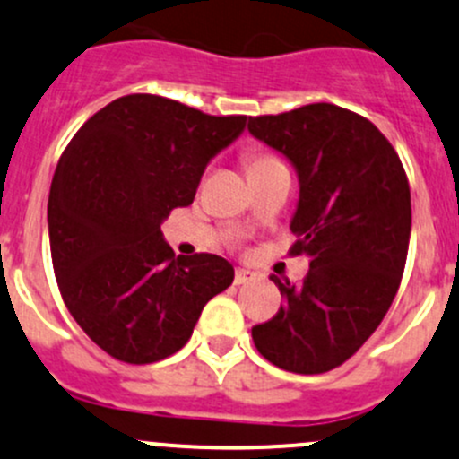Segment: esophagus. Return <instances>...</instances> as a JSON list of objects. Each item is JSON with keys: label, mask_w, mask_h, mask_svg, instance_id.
Returning a JSON list of instances; mask_svg holds the SVG:
<instances>
[{"label": "esophagus", "mask_w": 459, "mask_h": 459, "mask_svg": "<svg viewBox=\"0 0 459 459\" xmlns=\"http://www.w3.org/2000/svg\"><path fill=\"white\" fill-rule=\"evenodd\" d=\"M255 279H257V274H255L253 270H248V268L235 270V283H238V286H244V283L255 281Z\"/></svg>", "instance_id": "esophagus-1"}]
</instances>
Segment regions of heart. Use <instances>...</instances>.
<instances>
[{
	"label": "heart",
	"instance_id": "b5f03b06",
	"mask_svg": "<svg viewBox=\"0 0 459 459\" xmlns=\"http://www.w3.org/2000/svg\"><path fill=\"white\" fill-rule=\"evenodd\" d=\"M270 162H277V160L270 156H264V153H250V156L246 158V167H248V171H257V169L266 167Z\"/></svg>",
	"mask_w": 459,
	"mask_h": 459
}]
</instances>
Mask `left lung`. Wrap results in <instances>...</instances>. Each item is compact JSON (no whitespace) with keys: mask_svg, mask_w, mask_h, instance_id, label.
Returning a JSON list of instances; mask_svg holds the SVG:
<instances>
[{"mask_svg":"<svg viewBox=\"0 0 459 459\" xmlns=\"http://www.w3.org/2000/svg\"><path fill=\"white\" fill-rule=\"evenodd\" d=\"M248 132L297 171L292 253L310 259L299 286L270 274L283 306L253 327L255 347L286 371L323 374L356 354L398 292L411 235L407 173L374 123L332 103L248 118Z\"/></svg>","mask_w":459,"mask_h":459,"instance_id":"8db88e82","label":"left lung"}]
</instances>
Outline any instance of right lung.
<instances>
[{
    "mask_svg": "<svg viewBox=\"0 0 459 459\" xmlns=\"http://www.w3.org/2000/svg\"><path fill=\"white\" fill-rule=\"evenodd\" d=\"M246 127L153 94L120 96L65 147L48 197L52 266L67 310L132 365L176 354L233 283L224 257H176L162 221L195 197L206 165Z\"/></svg>",
    "mask_w": 459,
    "mask_h": 459,
    "instance_id": "obj_1",
    "label": "right lung"
}]
</instances>
